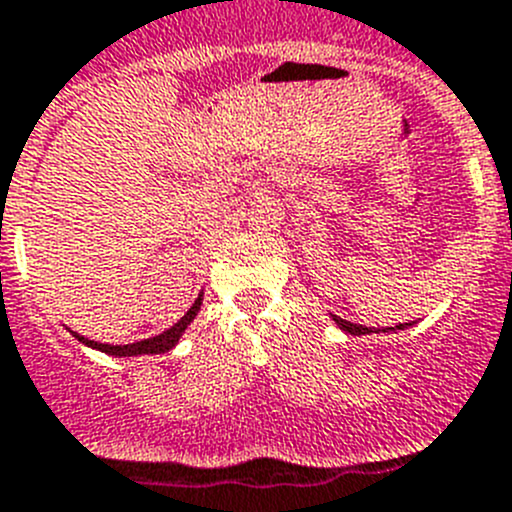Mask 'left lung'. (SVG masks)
<instances>
[{
  "label": "left lung",
  "instance_id": "8db88e82",
  "mask_svg": "<svg viewBox=\"0 0 512 512\" xmlns=\"http://www.w3.org/2000/svg\"><path fill=\"white\" fill-rule=\"evenodd\" d=\"M333 321H336V326L341 328V331L351 333V336H364V333H376V331H371V328H366V326H356V323H351V321H343V318H338V315H333ZM407 326H412V323H399V326H396V328H386V331H404V328H407Z\"/></svg>",
  "mask_w": 512,
  "mask_h": 512
}]
</instances>
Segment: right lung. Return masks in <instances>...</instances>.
Wrapping results in <instances>:
<instances>
[{
    "label": "right lung",
    "mask_w": 512,
    "mask_h": 512,
    "mask_svg": "<svg viewBox=\"0 0 512 512\" xmlns=\"http://www.w3.org/2000/svg\"><path fill=\"white\" fill-rule=\"evenodd\" d=\"M199 308H202V295H199L197 300H194V305H191L189 310L184 313V318H181L179 323H174V326L169 328V331L159 333V336L154 338H143V341H136V343H126V346H111V343H98V341H90V338L80 336V333H75V338H78L80 343H85V346L90 348H98V351L108 353V356H143V353H166L171 351V348L179 343L181 333L186 331V326H189L194 318H197Z\"/></svg>",
    "instance_id": "add662e5"
}]
</instances>
